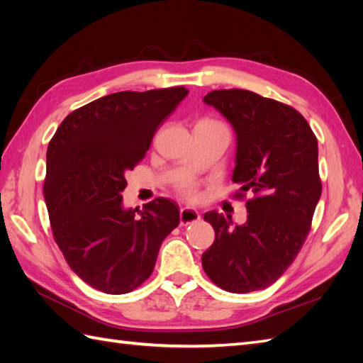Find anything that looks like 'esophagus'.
Masks as SVG:
<instances>
[{
  "label": "esophagus",
  "instance_id": "1",
  "mask_svg": "<svg viewBox=\"0 0 363 363\" xmlns=\"http://www.w3.org/2000/svg\"><path fill=\"white\" fill-rule=\"evenodd\" d=\"M199 213L194 209H189V207H182L181 212H179V221L182 226H187V225H191V223H196L199 221Z\"/></svg>",
  "mask_w": 363,
  "mask_h": 363
}]
</instances>
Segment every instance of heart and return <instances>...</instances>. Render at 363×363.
Listing matches in <instances>:
<instances>
[{
	"mask_svg": "<svg viewBox=\"0 0 363 363\" xmlns=\"http://www.w3.org/2000/svg\"><path fill=\"white\" fill-rule=\"evenodd\" d=\"M201 121L218 123V121L211 120V118H204ZM177 191H179V195L182 198H186L187 201H198L199 199V189L196 186V182H194V181H182L179 186H177Z\"/></svg>",
	"mask_w": 363,
	"mask_h": 363,
	"instance_id": "b5f03b06",
	"label": "heart"
}]
</instances>
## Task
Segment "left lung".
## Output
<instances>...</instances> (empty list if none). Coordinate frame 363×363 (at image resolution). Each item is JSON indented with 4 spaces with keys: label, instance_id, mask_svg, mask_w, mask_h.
I'll return each instance as SVG.
<instances>
[{
    "label": "left lung",
    "instance_id": "1",
    "mask_svg": "<svg viewBox=\"0 0 363 363\" xmlns=\"http://www.w3.org/2000/svg\"><path fill=\"white\" fill-rule=\"evenodd\" d=\"M204 103L233 125L237 154L234 198H245L242 226L215 211L204 220L215 242L203 254L209 279L230 293L267 289L285 273L303 248L321 196L318 143L309 123L291 106L242 89L212 90Z\"/></svg>",
    "mask_w": 363,
    "mask_h": 363
}]
</instances>
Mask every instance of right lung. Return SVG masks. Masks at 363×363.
<instances>
[{
    "label": "right lung",
    "mask_w": 363,
    "mask_h": 363,
    "mask_svg": "<svg viewBox=\"0 0 363 363\" xmlns=\"http://www.w3.org/2000/svg\"><path fill=\"white\" fill-rule=\"evenodd\" d=\"M189 90L117 91L67 115L46 150L43 184L52 237L67 264L99 291L123 295L151 276L179 207L156 198L123 209L125 173L140 162Z\"/></svg>",
    "instance_id": "obj_1"
}]
</instances>
